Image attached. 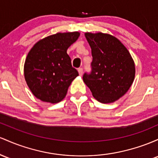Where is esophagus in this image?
I'll use <instances>...</instances> for the list:
<instances>
[{
	"instance_id": "obj_1",
	"label": "esophagus",
	"mask_w": 158,
	"mask_h": 158,
	"mask_svg": "<svg viewBox=\"0 0 158 158\" xmlns=\"http://www.w3.org/2000/svg\"><path fill=\"white\" fill-rule=\"evenodd\" d=\"M78 73H79V75L80 76H82V74H83V69L82 68H80V69H78Z\"/></svg>"
}]
</instances>
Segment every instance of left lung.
Segmentation results:
<instances>
[{
	"label": "left lung",
	"instance_id": "1",
	"mask_svg": "<svg viewBox=\"0 0 158 158\" xmlns=\"http://www.w3.org/2000/svg\"><path fill=\"white\" fill-rule=\"evenodd\" d=\"M92 50V72L83 80L93 96L103 104L113 103L128 91L135 77V64L129 51L115 36L85 33Z\"/></svg>",
	"mask_w": 158,
	"mask_h": 158
}]
</instances>
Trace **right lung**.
<instances>
[{"mask_svg": "<svg viewBox=\"0 0 158 158\" xmlns=\"http://www.w3.org/2000/svg\"><path fill=\"white\" fill-rule=\"evenodd\" d=\"M79 36L77 31L57 33L37 42L29 51L24 65V78L37 98L56 104L65 98L70 84L78 76L67 49Z\"/></svg>", "mask_w": 158, "mask_h": 158, "instance_id": "right-lung-1", "label": "right lung"}]
</instances>
